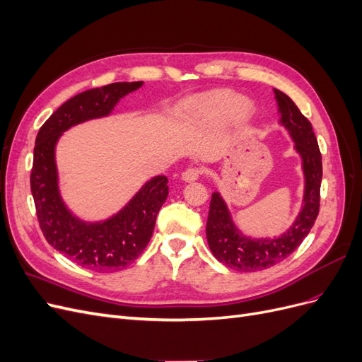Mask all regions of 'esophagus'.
I'll use <instances>...</instances> for the list:
<instances>
[{
	"instance_id": "obj_1",
	"label": "esophagus",
	"mask_w": 362,
	"mask_h": 362,
	"mask_svg": "<svg viewBox=\"0 0 362 362\" xmlns=\"http://www.w3.org/2000/svg\"><path fill=\"white\" fill-rule=\"evenodd\" d=\"M201 173H202V170H201L199 168H187V169H185V170L182 172L181 178H182V181H185V182H192V181L198 180V178L201 177Z\"/></svg>"
}]
</instances>
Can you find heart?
<instances>
[{
    "mask_svg": "<svg viewBox=\"0 0 362 362\" xmlns=\"http://www.w3.org/2000/svg\"><path fill=\"white\" fill-rule=\"evenodd\" d=\"M190 115L201 125H214L229 112L231 122H245L252 112V104L246 98H237L233 90H214L201 95L190 101Z\"/></svg>",
    "mask_w": 362,
    "mask_h": 362,
    "instance_id": "obj_1",
    "label": "heart"
}]
</instances>
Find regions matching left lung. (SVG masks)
<instances>
[{
    "label": "left lung",
    "instance_id": "obj_1",
    "mask_svg": "<svg viewBox=\"0 0 362 362\" xmlns=\"http://www.w3.org/2000/svg\"><path fill=\"white\" fill-rule=\"evenodd\" d=\"M279 107L281 124L288 129L294 148L302 157L305 173L303 208L286 234L278 238L254 240L240 234L229 214L225 201L213 193L206 221V240L213 255L229 269L238 272H258L278 264L300 246L310 234L320 210L322 154L313 125L290 98L273 89Z\"/></svg>",
    "mask_w": 362,
    "mask_h": 362
}]
</instances>
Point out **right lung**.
Instances as JSON below:
<instances>
[{
  "instance_id": "add662e5",
  "label": "right lung",
  "mask_w": 362,
  "mask_h": 362,
  "mask_svg": "<svg viewBox=\"0 0 362 362\" xmlns=\"http://www.w3.org/2000/svg\"><path fill=\"white\" fill-rule=\"evenodd\" d=\"M141 84L113 83L75 95L49 116L36 137L30 187L43 237L76 264L95 272H117L145 250L169 194L168 178L160 175L148 181L124 210L108 221L86 223L72 216L60 198L56 144L72 125L110 115L120 98Z\"/></svg>"
}]
</instances>
